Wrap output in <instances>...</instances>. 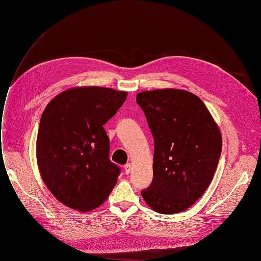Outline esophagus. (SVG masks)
<instances>
[{"mask_svg":"<svg viewBox=\"0 0 261 261\" xmlns=\"http://www.w3.org/2000/svg\"><path fill=\"white\" fill-rule=\"evenodd\" d=\"M130 172H132V164L127 163L125 165V173H126V174H129Z\"/></svg>","mask_w":261,"mask_h":261,"instance_id":"esophagus-1","label":"esophagus"}]
</instances>
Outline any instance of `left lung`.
Listing matches in <instances>:
<instances>
[{"label": "left lung", "mask_w": 261, "mask_h": 261, "mask_svg": "<svg viewBox=\"0 0 261 261\" xmlns=\"http://www.w3.org/2000/svg\"><path fill=\"white\" fill-rule=\"evenodd\" d=\"M153 136V178L141 196L155 212L185 211L206 192L222 150L218 125L196 94L180 89L137 93Z\"/></svg>", "instance_id": "obj_1"}]
</instances>
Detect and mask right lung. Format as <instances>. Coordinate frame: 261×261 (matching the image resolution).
Here are the masks:
<instances>
[{
	"instance_id": "obj_1",
	"label": "right lung",
	"mask_w": 261,
	"mask_h": 261,
	"mask_svg": "<svg viewBox=\"0 0 261 261\" xmlns=\"http://www.w3.org/2000/svg\"><path fill=\"white\" fill-rule=\"evenodd\" d=\"M127 92L102 87H77L46 106L37 137V163L55 198L78 211L103 203L121 169L109 159L103 125L125 102Z\"/></svg>"
}]
</instances>
